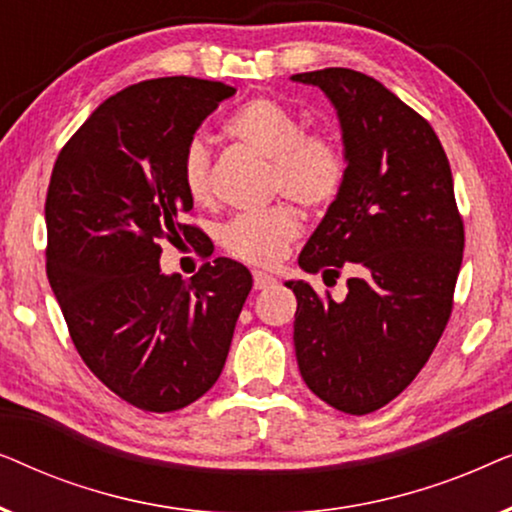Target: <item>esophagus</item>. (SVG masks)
Segmentation results:
<instances>
[{"instance_id": "obj_1", "label": "esophagus", "mask_w": 512, "mask_h": 512, "mask_svg": "<svg viewBox=\"0 0 512 512\" xmlns=\"http://www.w3.org/2000/svg\"><path fill=\"white\" fill-rule=\"evenodd\" d=\"M275 284H277V277H272V275H268V272H263V270H256L254 272V289L256 291L270 289V286H275Z\"/></svg>"}]
</instances>
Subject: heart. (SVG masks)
<instances>
[{
  "mask_svg": "<svg viewBox=\"0 0 512 512\" xmlns=\"http://www.w3.org/2000/svg\"><path fill=\"white\" fill-rule=\"evenodd\" d=\"M228 137L270 160L272 193H284L307 209L328 207L347 179L342 144L324 130H305L298 114L268 97L244 102L223 125ZM181 184L198 205L212 200V153L202 137H191L181 153ZM303 230L289 202L237 214L223 226L221 244L244 263L272 265Z\"/></svg>",
  "mask_w": 512,
  "mask_h": 512,
  "instance_id": "heart-1",
  "label": "heart"
}]
</instances>
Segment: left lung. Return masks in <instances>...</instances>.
<instances>
[{
    "label": "left lung",
    "instance_id": "left-lung-1",
    "mask_svg": "<svg viewBox=\"0 0 512 512\" xmlns=\"http://www.w3.org/2000/svg\"><path fill=\"white\" fill-rule=\"evenodd\" d=\"M338 111L347 179L298 265L347 279L345 300L286 282L298 300L293 345L321 401L368 415L401 394L429 361L452 314L464 256L443 144L426 118L354 69L293 74Z\"/></svg>",
    "mask_w": 512,
    "mask_h": 512
}]
</instances>
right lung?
Instances as JSON below:
<instances>
[{
  "label": "right lung",
  "instance_id": "1",
  "mask_svg": "<svg viewBox=\"0 0 512 512\" xmlns=\"http://www.w3.org/2000/svg\"><path fill=\"white\" fill-rule=\"evenodd\" d=\"M230 95L193 76L128 86L62 146L48 184L46 275L76 352L146 412L186 408L214 387L251 291L249 270L230 258L191 279L160 270V244L202 240L184 223L193 200L181 153Z\"/></svg>",
  "mask_w": 512,
  "mask_h": 512
}]
</instances>
